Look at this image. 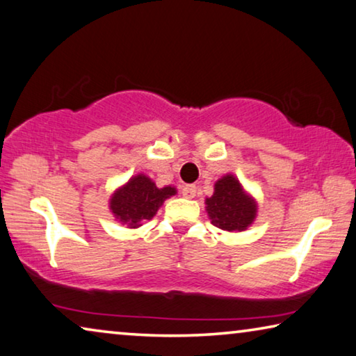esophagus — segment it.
Here are the masks:
<instances>
[{
	"instance_id": "obj_1",
	"label": "esophagus",
	"mask_w": 356,
	"mask_h": 356,
	"mask_svg": "<svg viewBox=\"0 0 356 356\" xmlns=\"http://www.w3.org/2000/svg\"><path fill=\"white\" fill-rule=\"evenodd\" d=\"M195 186L194 184H184L181 188V194L183 197H186V199H193V197L195 195Z\"/></svg>"
}]
</instances>
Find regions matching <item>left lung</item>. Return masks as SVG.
<instances>
[{
    "label": "left lung",
    "mask_w": 356,
    "mask_h": 356,
    "mask_svg": "<svg viewBox=\"0 0 356 356\" xmlns=\"http://www.w3.org/2000/svg\"><path fill=\"white\" fill-rule=\"evenodd\" d=\"M213 226L222 231H243L256 216L254 200L243 193L238 179L226 175L215 184V194L207 199Z\"/></svg>",
    "instance_id": "8db88e82"
}]
</instances>
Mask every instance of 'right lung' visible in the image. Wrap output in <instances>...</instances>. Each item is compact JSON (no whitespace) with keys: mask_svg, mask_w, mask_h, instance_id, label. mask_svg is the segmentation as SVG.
<instances>
[{"mask_svg":"<svg viewBox=\"0 0 356 356\" xmlns=\"http://www.w3.org/2000/svg\"><path fill=\"white\" fill-rule=\"evenodd\" d=\"M177 194L175 188L159 189L145 175L130 178V181L114 193L109 202V209L114 216L130 227L141 226V221L151 220L156 215L163 200Z\"/></svg>","mask_w":356,"mask_h":356,"instance_id":"add662e5","label":"right lung"}]
</instances>
